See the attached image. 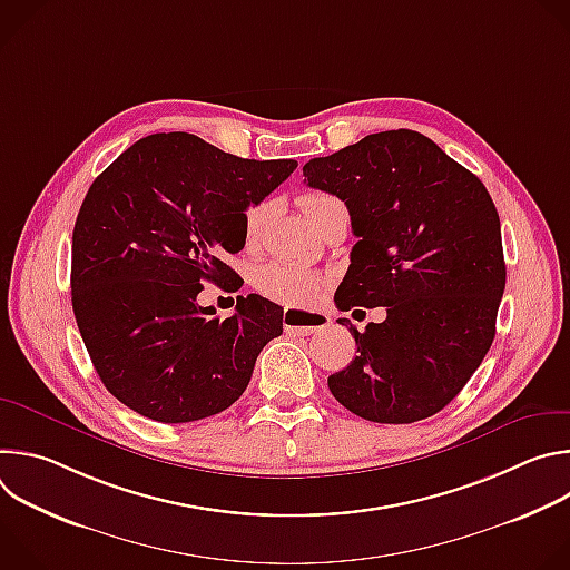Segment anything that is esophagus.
<instances>
[{"instance_id": "1", "label": "esophagus", "mask_w": 570, "mask_h": 570, "mask_svg": "<svg viewBox=\"0 0 570 570\" xmlns=\"http://www.w3.org/2000/svg\"><path fill=\"white\" fill-rule=\"evenodd\" d=\"M284 332L288 336H311L330 327V317L315 311H299V308H286L284 311Z\"/></svg>"}]
</instances>
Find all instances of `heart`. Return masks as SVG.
Returning a JSON list of instances; mask_svg holds the SVG:
<instances>
[{
	"instance_id": "b5f03b06",
	"label": "heart",
	"mask_w": 570,
	"mask_h": 570,
	"mask_svg": "<svg viewBox=\"0 0 570 570\" xmlns=\"http://www.w3.org/2000/svg\"><path fill=\"white\" fill-rule=\"evenodd\" d=\"M299 205L313 223L324 209H330L334 205H341L338 198L332 194H322V191H306L299 196ZM268 214V203H259L248 209L246 214V234L248 238H255L257 232L264 225V218ZM322 286V277L304 266L286 264V262H271L257 268L255 273V288L266 295L268 299H275L286 306H299L311 302Z\"/></svg>"
}]
</instances>
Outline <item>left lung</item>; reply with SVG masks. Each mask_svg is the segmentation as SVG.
<instances>
[{"label": "left lung", "mask_w": 570, "mask_h": 570, "mask_svg": "<svg viewBox=\"0 0 570 570\" xmlns=\"http://www.w3.org/2000/svg\"><path fill=\"white\" fill-rule=\"evenodd\" d=\"M345 200L356 246L336 306H385L352 327L358 356L330 376L354 415L413 424L440 413L490 352L505 291L499 212L484 185L415 130L363 137L304 165Z\"/></svg>", "instance_id": "8db88e82"}]
</instances>
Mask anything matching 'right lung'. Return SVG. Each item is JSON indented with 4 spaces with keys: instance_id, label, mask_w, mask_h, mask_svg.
<instances>
[{
    "instance_id": "1",
    "label": "right lung",
    "mask_w": 570,
    "mask_h": 570,
    "mask_svg": "<svg viewBox=\"0 0 570 570\" xmlns=\"http://www.w3.org/2000/svg\"><path fill=\"white\" fill-rule=\"evenodd\" d=\"M295 159H243L189 132H157L92 183L71 236V306L97 374L130 411L185 424L248 387L259 352L282 336L262 295L220 320L203 284H229L223 262L246 246V212Z\"/></svg>"
}]
</instances>
